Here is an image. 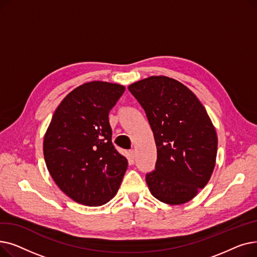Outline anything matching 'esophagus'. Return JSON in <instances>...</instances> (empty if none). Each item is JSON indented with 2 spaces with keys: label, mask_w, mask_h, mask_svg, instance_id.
Instances as JSON below:
<instances>
[{
  "label": "esophagus",
  "mask_w": 257,
  "mask_h": 257,
  "mask_svg": "<svg viewBox=\"0 0 257 257\" xmlns=\"http://www.w3.org/2000/svg\"><path fill=\"white\" fill-rule=\"evenodd\" d=\"M128 155H129V156H128V160H129V163L133 164V163H134V159H136V152H134V150H130Z\"/></svg>",
  "instance_id": "esophagus-1"
}]
</instances>
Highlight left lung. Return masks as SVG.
Instances as JSON below:
<instances>
[{"instance_id": "left-lung-1", "label": "left lung", "mask_w": 257, "mask_h": 257, "mask_svg": "<svg viewBox=\"0 0 257 257\" xmlns=\"http://www.w3.org/2000/svg\"><path fill=\"white\" fill-rule=\"evenodd\" d=\"M147 114L157 148L155 170L146 175L151 194L170 205L192 200L209 181L217 132L204 106L179 81L152 76L128 86Z\"/></svg>"}]
</instances>
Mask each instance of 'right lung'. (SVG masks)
<instances>
[{
    "label": "right lung",
    "mask_w": 257,
    "mask_h": 257,
    "mask_svg": "<svg viewBox=\"0 0 257 257\" xmlns=\"http://www.w3.org/2000/svg\"><path fill=\"white\" fill-rule=\"evenodd\" d=\"M123 85L91 81L76 87L53 114L44 139L48 171L79 204L100 206L118 191L128 167L111 142L108 119Z\"/></svg>",
    "instance_id": "1"
}]
</instances>
